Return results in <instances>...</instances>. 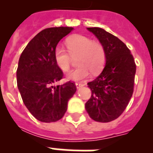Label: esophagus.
I'll list each match as a JSON object with an SVG mask.
<instances>
[{
    "mask_svg": "<svg viewBox=\"0 0 153 153\" xmlns=\"http://www.w3.org/2000/svg\"><path fill=\"white\" fill-rule=\"evenodd\" d=\"M75 86H76L77 89H79V88H81V87H82V86H84V84L79 83V82H76V83H75Z\"/></svg>",
    "mask_w": 153,
    "mask_h": 153,
    "instance_id": "esophagus-1",
    "label": "esophagus"
}]
</instances>
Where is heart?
I'll use <instances>...</instances> for the list:
<instances>
[{"label":"heart","instance_id":"heart-1","mask_svg":"<svg viewBox=\"0 0 153 153\" xmlns=\"http://www.w3.org/2000/svg\"><path fill=\"white\" fill-rule=\"evenodd\" d=\"M67 48L57 45L54 51V58L59 68L62 71H68L72 56L79 55V67L67 74V79L81 81L90 76L91 71L96 74L102 69L105 62V52L102 44L93 42L89 37L82 35H74L66 41Z\"/></svg>","mask_w":153,"mask_h":153}]
</instances>
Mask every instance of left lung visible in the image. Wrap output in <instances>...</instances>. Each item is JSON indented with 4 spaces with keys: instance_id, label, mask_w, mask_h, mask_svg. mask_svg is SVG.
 I'll return each instance as SVG.
<instances>
[{
    "instance_id": "1",
    "label": "left lung",
    "mask_w": 153,
    "mask_h": 153,
    "mask_svg": "<svg viewBox=\"0 0 153 153\" xmlns=\"http://www.w3.org/2000/svg\"><path fill=\"white\" fill-rule=\"evenodd\" d=\"M104 48L105 64L101 74L87 83L92 92L85 104L94 121L109 122L117 119L133 95L136 64L129 49L117 37L101 27H87Z\"/></svg>"
}]
</instances>
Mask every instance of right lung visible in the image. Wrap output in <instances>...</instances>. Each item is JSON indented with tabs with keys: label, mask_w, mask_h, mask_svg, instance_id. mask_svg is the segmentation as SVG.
Instances as JSON below:
<instances>
[{
	"label": "right lung",
	"mask_w": 153,
	"mask_h": 153,
	"mask_svg": "<svg viewBox=\"0 0 153 153\" xmlns=\"http://www.w3.org/2000/svg\"><path fill=\"white\" fill-rule=\"evenodd\" d=\"M72 30V27L43 30L27 44L19 59L18 90L25 106L42 122H55L62 118L68 101L76 92V86L71 82L53 86L63 76L55 61L54 51Z\"/></svg>",
	"instance_id": "right-lung-1"
}]
</instances>
